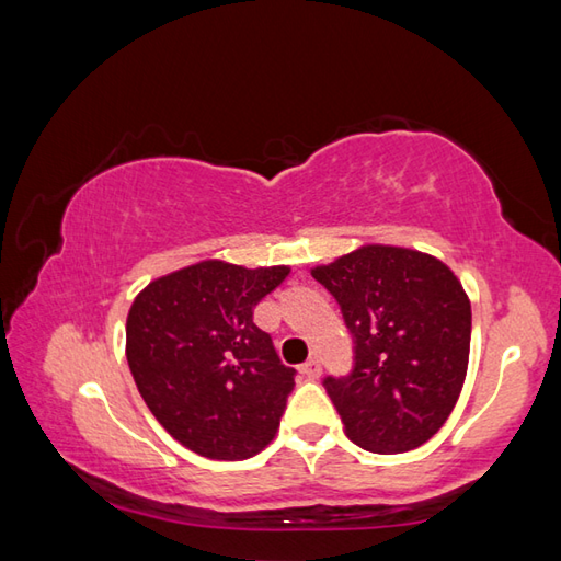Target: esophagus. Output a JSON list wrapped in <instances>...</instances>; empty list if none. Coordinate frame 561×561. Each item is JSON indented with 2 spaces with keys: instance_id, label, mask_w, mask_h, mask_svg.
I'll list each match as a JSON object with an SVG mask.
<instances>
[{
  "instance_id": "esophagus-1",
  "label": "esophagus",
  "mask_w": 561,
  "mask_h": 561,
  "mask_svg": "<svg viewBox=\"0 0 561 561\" xmlns=\"http://www.w3.org/2000/svg\"><path fill=\"white\" fill-rule=\"evenodd\" d=\"M301 371H304V375L309 377V379H318V377H321V362H318V359L313 357V359L306 362V365H301Z\"/></svg>"
}]
</instances>
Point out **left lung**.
Segmentation results:
<instances>
[{"instance_id":"obj_1","label":"left lung","mask_w":561,"mask_h":561,"mask_svg":"<svg viewBox=\"0 0 561 561\" xmlns=\"http://www.w3.org/2000/svg\"><path fill=\"white\" fill-rule=\"evenodd\" d=\"M355 337V371L323 387L355 445L401 455L440 431L462 393L469 296L443 260L427 252L367 243L316 265Z\"/></svg>"}]
</instances>
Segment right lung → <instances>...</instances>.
Wrapping results in <instances>:
<instances>
[{
	"label": "right lung",
	"mask_w": 561,
	"mask_h": 561,
	"mask_svg": "<svg viewBox=\"0 0 561 561\" xmlns=\"http://www.w3.org/2000/svg\"><path fill=\"white\" fill-rule=\"evenodd\" d=\"M289 270L202 260L152 279L130 304V375L158 423L192 453L238 462L277 435L296 371L252 309Z\"/></svg>",
	"instance_id": "add662e5"
}]
</instances>
